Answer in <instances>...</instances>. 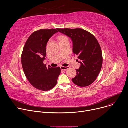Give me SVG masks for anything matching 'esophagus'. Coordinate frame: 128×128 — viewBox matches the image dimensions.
Wrapping results in <instances>:
<instances>
[{
	"mask_svg": "<svg viewBox=\"0 0 128 128\" xmlns=\"http://www.w3.org/2000/svg\"><path fill=\"white\" fill-rule=\"evenodd\" d=\"M69 68V67L67 66V67H64V66H61V69L62 70H66L68 69Z\"/></svg>",
	"mask_w": 128,
	"mask_h": 128,
	"instance_id": "esophagus-1",
	"label": "esophagus"
}]
</instances>
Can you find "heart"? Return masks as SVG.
Returning <instances> with one entry per match:
<instances>
[{"mask_svg": "<svg viewBox=\"0 0 128 128\" xmlns=\"http://www.w3.org/2000/svg\"><path fill=\"white\" fill-rule=\"evenodd\" d=\"M67 39H68V38L66 37V36H64V35H61V36H59L58 37V40L59 42H62V41L64 40Z\"/></svg>", "mask_w": 128, "mask_h": 128, "instance_id": "heart-1", "label": "heart"}]
</instances>
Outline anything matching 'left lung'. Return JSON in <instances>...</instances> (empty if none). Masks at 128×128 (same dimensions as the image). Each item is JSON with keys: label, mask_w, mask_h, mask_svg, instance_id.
I'll return each instance as SVG.
<instances>
[{"label": "left lung", "mask_w": 128, "mask_h": 128, "mask_svg": "<svg viewBox=\"0 0 128 128\" xmlns=\"http://www.w3.org/2000/svg\"><path fill=\"white\" fill-rule=\"evenodd\" d=\"M58 30L71 38L73 52L80 60L78 62L81 65L76 70L73 82L80 87L90 86L96 80L102 66V53L98 40L92 33L82 29L58 28Z\"/></svg>", "instance_id": "left-lung-1"}]
</instances>
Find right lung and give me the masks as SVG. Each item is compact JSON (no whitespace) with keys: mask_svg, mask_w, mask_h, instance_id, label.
I'll use <instances>...</instances> for the list:
<instances>
[{"mask_svg":"<svg viewBox=\"0 0 128 128\" xmlns=\"http://www.w3.org/2000/svg\"><path fill=\"white\" fill-rule=\"evenodd\" d=\"M58 28L40 29L34 32L29 36L24 46L21 62L25 75L35 88L47 91L57 83L61 74L60 67H51L44 64L46 56V46L49 39Z\"/></svg>","mask_w":128,"mask_h":128,"instance_id":"right-lung-1","label":"right lung"}]
</instances>
